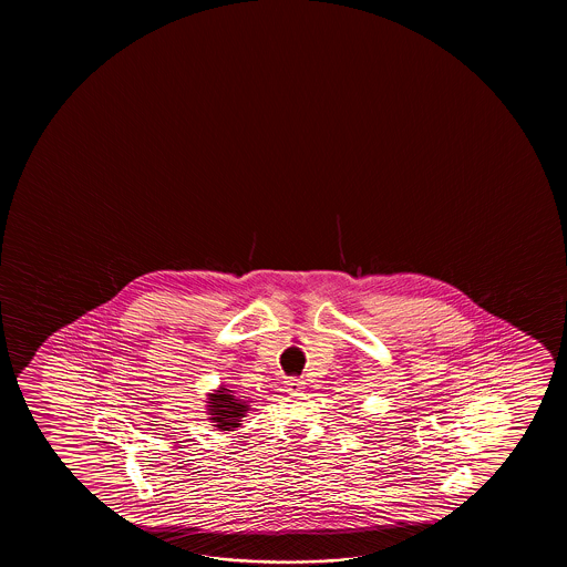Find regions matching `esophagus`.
Returning <instances> with one entry per match:
<instances>
[{
    "instance_id": "34e87169",
    "label": "esophagus",
    "mask_w": 567,
    "mask_h": 567,
    "mask_svg": "<svg viewBox=\"0 0 567 567\" xmlns=\"http://www.w3.org/2000/svg\"><path fill=\"white\" fill-rule=\"evenodd\" d=\"M285 385H287L288 391H300L306 383H303V380H298V378H290Z\"/></svg>"
}]
</instances>
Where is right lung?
<instances>
[{
  "mask_svg": "<svg viewBox=\"0 0 567 567\" xmlns=\"http://www.w3.org/2000/svg\"><path fill=\"white\" fill-rule=\"evenodd\" d=\"M249 411V404L234 395V391L226 389V385L209 393L207 401V412L213 426L220 432H233L234 427H240L241 419Z\"/></svg>",
  "mask_w": 567,
  "mask_h": 567,
  "instance_id": "add662e5",
  "label": "right lung"
}]
</instances>
